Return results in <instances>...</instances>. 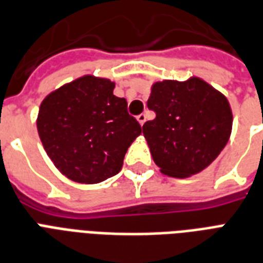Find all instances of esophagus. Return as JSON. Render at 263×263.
I'll list each match as a JSON object with an SVG mask.
<instances>
[{
    "label": "esophagus",
    "mask_w": 263,
    "mask_h": 263,
    "mask_svg": "<svg viewBox=\"0 0 263 263\" xmlns=\"http://www.w3.org/2000/svg\"><path fill=\"white\" fill-rule=\"evenodd\" d=\"M137 121H138V123H140V125H144V123H145V121H146V118H145V115H144V114H140V115H138L137 117Z\"/></svg>",
    "instance_id": "esophagus-1"
}]
</instances>
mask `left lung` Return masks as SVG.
Listing matches in <instances>:
<instances>
[{
	"mask_svg": "<svg viewBox=\"0 0 263 263\" xmlns=\"http://www.w3.org/2000/svg\"><path fill=\"white\" fill-rule=\"evenodd\" d=\"M146 105L156 114L142 126V134L160 172L186 178L199 174L221 154L232 133L227 96L204 79L158 81Z\"/></svg>",
	"mask_w": 263,
	"mask_h": 263,
	"instance_id": "left-lung-1",
	"label": "left lung"
}]
</instances>
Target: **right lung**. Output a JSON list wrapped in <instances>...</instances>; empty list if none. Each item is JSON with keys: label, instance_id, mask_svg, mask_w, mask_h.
<instances>
[{"label": "right lung", "instance_id": "obj_1", "mask_svg": "<svg viewBox=\"0 0 263 263\" xmlns=\"http://www.w3.org/2000/svg\"><path fill=\"white\" fill-rule=\"evenodd\" d=\"M115 82L83 75L50 91L40 105L36 129L44 149L63 176L99 184L121 172L141 126L127 114Z\"/></svg>", "mask_w": 263, "mask_h": 263}]
</instances>
